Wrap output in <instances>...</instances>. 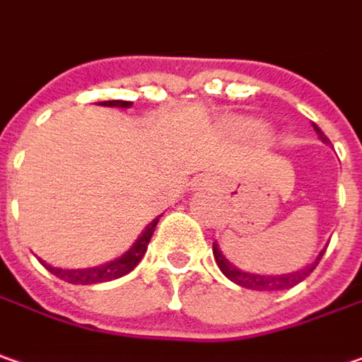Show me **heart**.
<instances>
[{
	"instance_id": "heart-1",
	"label": "heart",
	"mask_w": 362,
	"mask_h": 362,
	"mask_svg": "<svg viewBox=\"0 0 362 362\" xmlns=\"http://www.w3.org/2000/svg\"><path fill=\"white\" fill-rule=\"evenodd\" d=\"M245 132L251 135H261L263 134V129H261L259 125H255V123H245Z\"/></svg>"
}]
</instances>
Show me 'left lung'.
Returning <instances> with one entry per match:
<instances>
[{
	"instance_id": "obj_1",
	"label": "left lung",
	"mask_w": 362,
	"mask_h": 362,
	"mask_svg": "<svg viewBox=\"0 0 362 362\" xmlns=\"http://www.w3.org/2000/svg\"><path fill=\"white\" fill-rule=\"evenodd\" d=\"M314 129H316V134L320 135V139H322V141H328V139H326V135L320 132V127H318V125H314ZM212 253H214L216 265L221 267V272L227 275L230 281H235L237 286L247 288V290H259V291L290 290V288H293V286H298L300 281H304L308 275L316 269V265L320 263V259H322V255H324V251H322V253L316 257V261H314L312 265H308V267L300 269V272H293V274L257 275V274H245V272H241V269H237L235 265H230V263L225 259V255L218 251L216 243H212Z\"/></svg>"
}]
</instances>
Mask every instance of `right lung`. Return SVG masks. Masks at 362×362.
<instances>
[{"mask_svg":"<svg viewBox=\"0 0 362 362\" xmlns=\"http://www.w3.org/2000/svg\"><path fill=\"white\" fill-rule=\"evenodd\" d=\"M99 105H105V107H129L132 103L129 101H101ZM160 218L151 221L150 225L146 227V230L139 235V239L135 241V245L125 253L121 255L119 259L111 261V263H105V265H99V267H88V269H58V267H52L48 263H44V267L54 274L56 277L69 281V284H74V286H88V284H103V281H111V279H117L121 275H127L135 265L141 261V257L146 255L148 251V243H150L151 235L156 230V225H158Z\"/></svg>","mask_w":362,"mask_h":362,"instance_id":"obj_1","label":"right lung"}]
</instances>
